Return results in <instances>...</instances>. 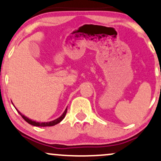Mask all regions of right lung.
I'll list each match as a JSON object with an SVG mask.
<instances>
[{
	"mask_svg": "<svg viewBox=\"0 0 161 161\" xmlns=\"http://www.w3.org/2000/svg\"><path fill=\"white\" fill-rule=\"evenodd\" d=\"M15 109H16V108H15ZM16 110L18 111V112L20 114L21 116H22L23 119H25V121H26L27 122H28V124H30V125H31L33 126H36V127H51V126H54V125H57V124L60 123L62 120L64 119L66 113H67V108H66V109L64 110V113L62 114V115L60 116L59 118H58L57 119L53 120V121H48V122H37V121H33V120L28 119V118H27L26 116L22 115V114L21 113V112H19L17 109H16Z\"/></svg>",
	"mask_w": 161,
	"mask_h": 161,
	"instance_id": "add662e5",
	"label": "right lung"
}]
</instances>
